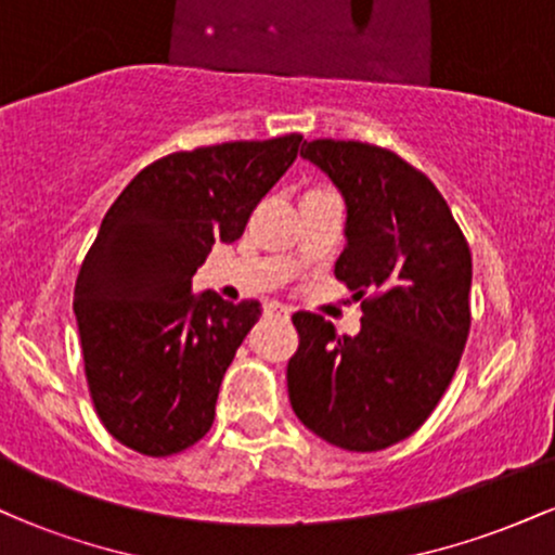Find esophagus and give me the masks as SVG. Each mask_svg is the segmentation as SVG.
<instances>
[{"label":"esophagus","instance_id":"34e87169","mask_svg":"<svg viewBox=\"0 0 555 555\" xmlns=\"http://www.w3.org/2000/svg\"><path fill=\"white\" fill-rule=\"evenodd\" d=\"M266 313H269V315H279V318H289L292 310L284 308V305H279V302H271L269 308H266Z\"/></svg>","mask_w":555,"mask_h":555}]
</instances>
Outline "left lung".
Returning a JSON list of instances; mask_svg holds the SVG:
<instances>
[{"label": "left lung", "instance_id": "left-lung-1", "mask_svg": "<svg viewBox=\"0 0 555 555\" xmlns=\"http://www.w3.org/2000/svg\"><path fill=\"white\" fill-rule=\"evenodd\" d=\"M299 156L326 171L347 203L334 273L360 299L362 328L339 336L323 315H292V410L339 449H388L430 417L460 367L473 253L436 184L393 151L321 138Z\"/></svg>", "mask_w": 555, "mask_h": 555}]
</instances>
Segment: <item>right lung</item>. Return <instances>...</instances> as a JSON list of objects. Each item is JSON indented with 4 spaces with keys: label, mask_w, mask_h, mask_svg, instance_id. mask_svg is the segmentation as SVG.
<instances>
[{
    "label": "right lung",
    "mask_w": 555,
    "mask_h": 555,
    "mask_svg": "<svg viewBox=\"0 0 555 555\" xmlns=\"http://www.w3.org/2000/svg\"><path fill=\"white\" fill-rule=\"evenodd\" d=\"M302 135L177 151L140 169L106 211L75 282L88 393L101 425L143 456H171L211 430L256 299L193 297L214 242H234Z\"/></svg>",
    "instance_id": "1"
}]
</instances>
